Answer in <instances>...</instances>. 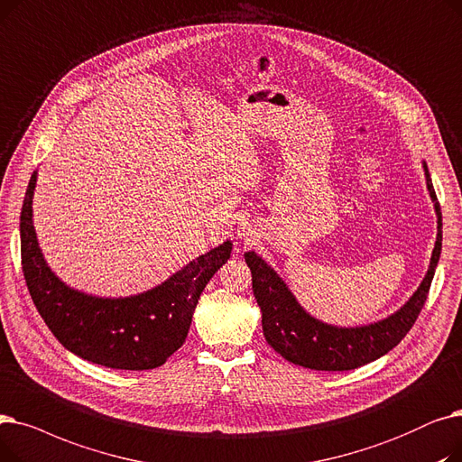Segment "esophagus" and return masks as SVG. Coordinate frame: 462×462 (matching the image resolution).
Segmentation results:
<instances>
[{"label":"esophagus","mask_w":462,"mask_h":462,"mask_svg":"<svg viewBox=\"0 0 462 462\" xmlns=\"http://www.w3.org/2000/svg\"><path fill=\"white\" fill-rule=\"evenodd\" d=\"M238 238H243L245 243H248V240L252 238V229L248 227V226H243V227H238Z\"/></svg>","instance_id":"34e87169"}]
</instances>
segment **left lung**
I'll list each match as a JSON object with an SVG mask.
<instances>
[{
    "instance_id": "obj_1",
    "label": "left lung",
    "mask_w": 462,
    "mask_h": 462,
    "mask_svg": "<svg viewBox=\"0 0 462 462\" xmlns=\"http://www.w3.org/2000/svg\"><path fill=\"white\" fill-rule=\"evenodd\" d=\"M423 169L427 189L438 216V235L430 265L417 291L404 306L385 319L361 327L323 323L302 309L290 291L288 283L267 265L265 259L255 252L245 254L246 265L252 271L254 297L261 309L263 335L283 359L312 370H351L380 359L406 337L427 300L442 252V212L425 162Z\"/></svg>"
}]
</instances>
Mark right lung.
<instances>
[{"mask_svg": "<svg viewBox=\"0 0 462 462\" xmlns=\"http://www.w3.org/2000/svg\"><path fill=\"white\" fill-rule=\"evenodd\" d=\"M35 184L37 171L20 212V255L35 309L52 335L71 354L106 368L162 366L184 344L205 285L231 257V240L144 293L118 299L88 295L63 283L42 257L33 227Z\"/></svg>", "mask_w": 462, "mask_h": 462, "instance_id": "right-lung-1", "label": "right lung"}]
</instances>
